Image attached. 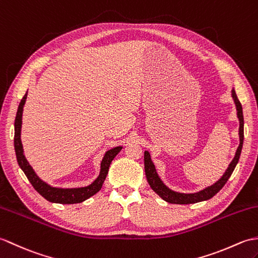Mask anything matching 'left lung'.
<instances>
[{
    "mask_svg": "<svg viewBox=\"0 0 258 258\" xmlns=\"http://www.w3.org/2000/svg\"><path fill=\"white\" fill-rule=\"evenodd\" d=\"M232 97L234 100V104L236 106V111H237V118L239 121V129H238V136H239V146L235 152V156L232 160V162L228 164V168L222 175L219 181H216L214 184H212L208 187L203 188V190L196 192V193H180L172 191L169 188L167 185L160 179L156 167H154L153 162L151 161L150 153L148 151H145V171H146V176L149 185L151 186L152 190L156 192L158 196L163 199L165 202L172 203V204H193L202 201H207L211 198H213L215 194L219 192L221 188L225 185L227 180L230 179L232 175L234 169H235L236 164L239 160V156H241L242 148H243V141H244V117H243V109L242 105L239 102L235 90L232 89Z\"/></svg>",
    "mask_w": 258,
    "mask_h": 258,
    "instance_id": "obj_1",
    "label": "left lung"
}]
</instances>
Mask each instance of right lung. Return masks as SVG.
Instances as JSON below:
<instances>
[{"mask_svg": "<svg viewBox=\"0 0 258 258\" xmlns=\"http://www.w3.org/2000/svg\"><path fill=\"white\" fill-rule=\"evenodd\" d=\"M27 98V93L23 97L19 109L16 112L15 122H14V148L16 153L17 163H19L20 168L23 170V172L27 176L28 181L31 182L33 187L41 194V196L46 199L47 201L51 203H60V204H75L84 202L85 200L93 197L94 194L98 192L102 184H104L106 176L109 171L110 163L113 158L121 150L122 147H114L110 150H108L104 158L101 160L100 163V173L98 177L91 183V184L83 187H72V188H62V187H54L47 184L46 182L39 179L35 171L28 163L24 156V151H23V146L21 141V129H22V116H23V108H24L25 101Z\"/></svg>", "mask_w": 258, "mask_h": 258, "instance_id": "right-lung-1", "label": "right lung"}]
</instances>
